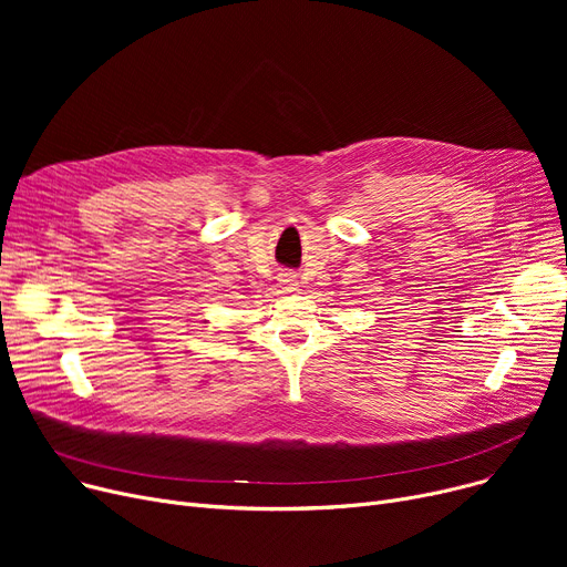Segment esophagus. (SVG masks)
Returning <instances> with one entry per match:
<instances>
[{
	"label": "esophagus",
	"instance_id": "34e87169",
	"mask_svg": "<svg viewBox=\"0 0 567 567\" xmlns=\"http://www.w3.org/2000/svg\"><path fill=\"white\" fill-rule=\"evenodd\" d=\"M278 280H280V285H282L285 291H293L296 287H299V280H296L293 274H280Z\"/></svg>",
	"mask_w": 567,
	"mask_h": 567
}]
</instances>
